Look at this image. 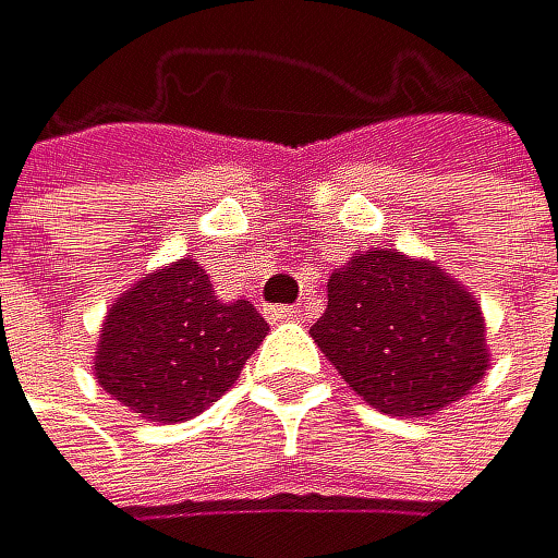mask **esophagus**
Returning a JSON list of instances; mask_svg holds the SVG:
<instances>
[{
    "instance_id": "obj_1",
    "label": "esophagus",
    "mask_w": 558,
    "mask_h": 558,
    "mask_svg": "<svg viewBox=\"0 0 558 558\" xmlns=\"http://www.w3.org/2000/svg\"><path fill=\"white\" fill-rule=\"evenodd\" d=\"M300 306L296 303H282V306H268V311H265V317L268 320H300Z\"/></svg>"
}]
</instances>
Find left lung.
Returning <instances> with one entry per match:
<instances>
[{"instance_id": "1", "label": "left lung", "mask_w": 558, "mask_h": 558, "mask_svg": "<svg viewBox=\"0 0 558 558\" xmlns=\"http://www.w3.org/2000/svg\"><path fill=\"white\" fill-rule=\"evenodd\" d=\"M311 335L341 379L393 417L438 411L473 390L486 369L476 300L438 265L397 247L338 268Z\"/></svg>"}]
</instances>
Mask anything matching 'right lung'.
<instances>
[{"label": "right lung", "mask_w": 558, "mask_h": 558, "mask_svg": "<svg viewBox=\"0 0 558 558\" xmlns=\"http://www.w3.org/2000/svg\"><path fill=\"white\" fill-rule=\"evenodd\" d=\"M265 335L252 303L217 300L210 276L179 258L109 306L96 379L134 414L185 421L231 390Z\"/></svg>", "instance_id": "add662e5"}]
</instances>
